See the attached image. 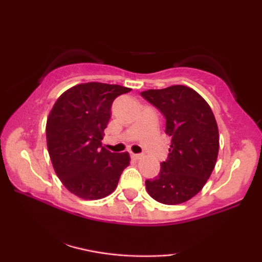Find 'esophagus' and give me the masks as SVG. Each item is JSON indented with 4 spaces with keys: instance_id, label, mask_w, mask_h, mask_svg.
I'll return each mask as SVG.
<instances>
[{
    "instance_id": "1",
    "label": "esophagus",
    "mask_w": 262,
    "mask_h": 262,
    "mask_svg": "<svg viewBox=\"0 0 262 262\" xmlns=\"http://www.w3.org/2000/svg\"><path fill=\"white\" fill-rule=\"evenodd\" d=\"M131 157H132V159H134V160H141L143 156L141 155V154H134V152H132V154H131Z\"/></svg>"
}]
</instances>
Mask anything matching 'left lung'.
I'll return each instance as SVG.
<instances>
[{"instance_id":"1","label":"left lung","mask_w":262,"mask_h":262,"mask_svg":"<svg viewBox=\"0 0 262 262\" xmlns=\"http://www.w3.org/2000/svg\"><path fill=\"white\" fill-rule=\"evenodd\" d=\"M141 95L163 114L166 134L171 137L159 175L145 180L146 191L166 205L187 202L202 191L217 161L220 135L212 111L186 85L149 89Z\"/></svg>"}]
</instances>
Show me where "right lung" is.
I'll return each mask as SVG.
<instances>
[{
  "instance_id": "1",
  "label": "right lung",
  "mask_w": 262,
  "mask_h": 262,
  "mask_svg": "<svg viewBox=\"0 0 262 262\" xmlns=\"http://www.w3.org/2000/svg\"><path fill=\"white\" fill-rule=\"evenodd\" d=\"M130 91L99 82L77 84L59 96L49 114L46 142L52 166L67 189L82 199L111 194L130 163L128 152H111L101 143L114 99Z\"/></svg>"
}]
</instances>
